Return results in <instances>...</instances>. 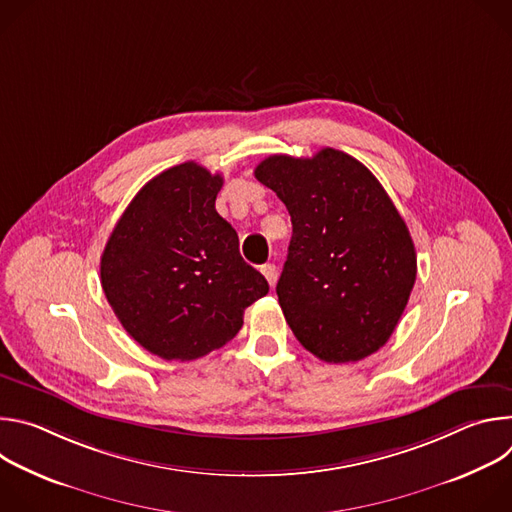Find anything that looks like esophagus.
<instances>
[{
    "mask_svg": "<svg viewBox=\"0 0 512 512\" xmlns=\"http://www.w3.org/2000/svg\"><path fill=\"white\" fill-rule=\"evenodd\" d=\"M261 273H263V277L267 279V283H269V285H273V283H275V279H277V267H275L273 263L263 265V267H261Z\"/></svg>",
    "mask_w": 512,
    "mask_h": 512,
    "instance_id": "1",
    "label": "esophagus"
}]
</instances>
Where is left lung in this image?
Returning a JSON list of instances; mask_svg holds the SVG:
<instances>
[{
    "label": "left lung",
    "instance_id": "8db88e82",
    "mask_svg": "<svg viewBox=\"0 0 512 512\" xmlns=\"http://www.w3.org/2000/svg\"><path fill=\"white\" fill-rule=\"evenodd\" d=\"M255 178L291 216L277 281L283 316L306 350L326 362L377 352L397 328L417 275L415 247L393 200L352 156H269Z\"/></svg>",
    "mask_w": 512,
    "mask_h": 512
}]
</instances>
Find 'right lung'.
<instances>
[{
  "mask_svg": "<svg viewBox=\"0 0 512 512\" xmlns=\"http://www.w3.org/2000/svg\"><path fill=\"white\" fill-rule=\"evenodd\" d=\"M223 176L196 162L145 184L101 255V285L127 334L164 360L225 346L269 285L239 253L237 231L216 212Z\"/></svg>",
  "mask_w": 512,
  "mask_h": 512,
  "instance_id": "obj_1",
  "label": "right lung"
}]
</instances>
